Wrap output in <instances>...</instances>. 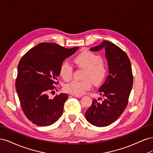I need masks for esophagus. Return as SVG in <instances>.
<instances>
[{
	"label": "esophagus",
	"instance_id": "34e87169",
	"mask_svg": "<svg viewBox=\"0 0 153 153\" xmlns=\"http://www.w3.org/2000/svg\"><path fill=\"white\" fill-rule=\"evenodd\" d=\"M74 97H76V98H80L81 96H76V95H73Z\"/></svg>",
	"mask_w": 153,
	"mask_h": 153
}]
</instances>
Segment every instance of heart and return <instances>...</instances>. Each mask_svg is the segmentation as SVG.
<instances>
[{
	"instance_id": "1",
	"label": "heart",
	"mask_w": 153,
	"mask_h": 153,
	"mask_svg": "<svg viewBox=\"0 0 153 153\" xmlns=\"http://www.w3.org/2000/svg\"><path fill=\"white\" fill-rule=\"evenodd\" d=\"M73 61L76 66L85 69L82 81L73 80L64 85L66 92L73 95L81 96L89 90L92 82L95 85L100 84L106 77L107 67L100 55L85 51L74 58ZM60 75L65 81L71 78L73 68L68 62H64L60 68Z\"/></svg>"
}]
</instances>
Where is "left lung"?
I'll use <instances>...</instances> for the list:
<instances>
[{
	"instance_id": "left-lung-1",
	"label": "left lung",
	"mask_w": 153,
	"mask_h": 153,
	"mask_svg": "<svg viewBox=\"0 0 153 153\" xmlns=\"http://www.w3.org/2000/svg\"><path fill=\"white\" fill-rule=\"evenodd\" d=\"M102 49L105 50L109 69L108 76L98 90L104 100L99 103L94 99L85 114L87 121L98 127L108 126L123 114L128 103L133 81L131 62L127 54L106 40L90 50L96 52Z\"/></svg>"
}]
</instances>
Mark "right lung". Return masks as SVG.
Segmentation results:
<instances>
[{"mask_svg": "<svg viewBox=\"0 0 153 153\" xmlns=\"http://www.w3.org/2000/svg\"><path fill=\"white\" fill-rule=\"evenodd\" d=\"M78 48L42 43L20 59L15 86L23 112L32 123L47 126L61 117L68 94L61 93L50 99L48 93L58 84L56 80L62 62Z\"/></svg>", "mask_w": 153, "mask_h": 153, "instance_id": "obj_1", "label": "right lung"}]
</instances>
